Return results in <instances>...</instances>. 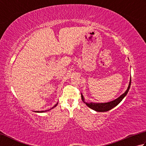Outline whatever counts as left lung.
<instances>
[{"instance_id":"1","label":"left lung","mask_w":146,"mask_h":146,"mask_svg":"<svg viewBox=\"0 0 146 146\" xmlns=\"http://www.w3.org/2000/svg\"><path fill=\"white\" fill-rule=\"evenodd\" d=\"M131 78L130 80L129 85L128 86L127 89V90L123 93L122 95H121L119 98L115 99V100L109 102H107V103H94V102H91V103H86V102H85L84 97H83L82 94H81L82 99L83 102H84V103H85V104L87 105L89 108H92L93 110H94L97 111H100V112H101V111L102 112L107 111L108 110H111V108L116 107L117 105L123 100V98L125 97L127 94V93L130 89V87H131Z\"/></svg>"}]
</instances>
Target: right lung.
<instances>
[{"instance_id": "add662e5", "label": "right lung", "mask_w": 146, "mask_h": 146, "mask_svg": "<svg viewBox=\"0 0 146 146\" xmlns=\"http://www.w3.org/2000/svg\"><path fill=\"white\" fill-rule=\"evenodd\" d=\"M58 103H57L56 104V105H54V106L52 107L51 108V109H52V108H54L55 107H56V105H58ZM51 109H50V110H51ZM49 111V110H45V111H36V112H38V113H39V112H40V113H42V112H45V111Z\"/></svg>"}]
</instances>
